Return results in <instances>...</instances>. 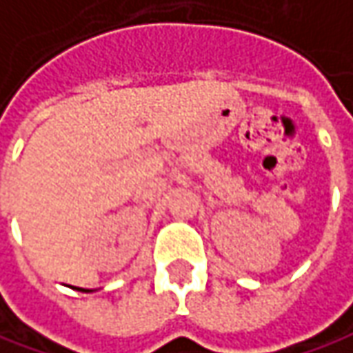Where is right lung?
<instances>
[{
  "label": "right lung",
  "instance_id": "add662e5",
  "mask_svg": "<svg viewBox=\"0 0 353 353\" xmlns=\"http://www.w3.org/2000/svg\"><path fill=\"white\" fill-rule=\"evenodd\" d=\"M79 291H88V289H79ZM88 293H90V291H88Z\"/></svg>",
  "mask_w": 353,
  "mask_h": 353
}]
</instances>
